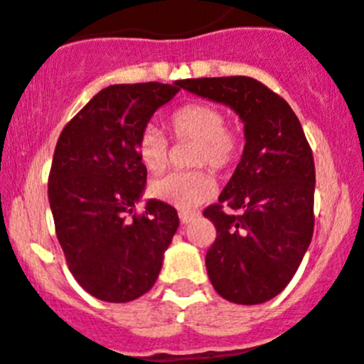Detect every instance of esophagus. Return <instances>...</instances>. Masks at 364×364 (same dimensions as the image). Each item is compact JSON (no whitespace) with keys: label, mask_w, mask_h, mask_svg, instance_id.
I'll return each instance as SVG.
<instances>
[{"label":"esophagus","mask_w":364,"mask_h":364,"mask_svg":"<svg viewBox=\"0 0 364 364\" xmlns=\"http://www.w3.org/2000/svg\"><path fill=\"white\" fill-rule=\"evenodd\" d=\"M197 217H199L197 211H179V218H181L183 224H190V222Z\"/></svg>","instance_id":"esophagus-1"}]
</instances>
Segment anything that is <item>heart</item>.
I'll return each mask as SVG.
<instances>
[{
  "label": "heart",
  "mask_w": 364,
  "mask_h": 364,
  "mask_svg": "<svg viewBox=\"0 0 364 364\" xmlns=\"http://www.w3.org/2000/svg\"><path fill=\"white\" fill-rule=\"evenodd\" d=\"M228 117L217 105L193 101L176 108L168 119L176 140H193L197 144L192 154V167H211L215 172H225L238 161L242 153V139L235 129L228 128ZM136 153L144 167L160 172L167 167L168 140L156 126L149 124L140 132ZM217 190L210 171L171 172L151 183V192L156 199L176 208L190 210L210 197Z\"/></svg>",
  "instance_id": "1"
}]
</instances>
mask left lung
<instances>
[{
  "mask_svg": "<svg viewBox=\"0 0 364 364\" xmlns=\"http://www.w3.org/2000/svg\"><path fill=\"white\" fill-rule=\"evenodd\" d=\"M231 107L245 147L218 203L204 210L217 238L206 252L211 284L235 304H261L295 276L315 228V160L290 105L249 76L179 80Z\"/></svg>",
  "mask_w": 364,
  "mask_h": 364,
  "instance_id": "obj_1",
  "label": "left lung"
}]
</instances>
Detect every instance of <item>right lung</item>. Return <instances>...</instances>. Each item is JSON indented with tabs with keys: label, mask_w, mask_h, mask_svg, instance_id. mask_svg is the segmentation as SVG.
I'll return each mask as SVG.
<instances>
[{
	"label": "right lung",
	"mask_w": 364,
	"mask_h": 364,
	"mask_svg": "<svg viewBox=\"0 0 364 364\" xmlns=\"http://www.w3.org/2000/svg\"><path fill=\"white\" fill-rule=\"evenodd\" d=\"M178 92L179 81L110 85L58 136L48 181L55 231L74 279L100 301L129 302L149 291L179 225L164 200L136 211L147 181L136 140Z\"/></svg>",
	"instance_id": "add662e5"
}]
</instances>
